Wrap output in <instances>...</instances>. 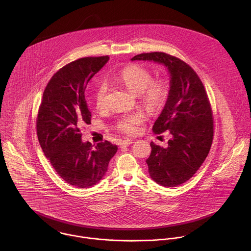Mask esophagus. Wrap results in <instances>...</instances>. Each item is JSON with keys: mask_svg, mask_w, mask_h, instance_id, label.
Listing matches in <instances>:
<instances>
[{"mask_svg": "<svg viewBox=\"0 0 251 251\" xmlns=\"http://www.w3.org/2000/svg\"><path fill=\"white\" fill-rule=\"evenodd\" d=\"M132 143H133L132 139H125L120 143V145H121V147H126V146H129Z\"/></svg>", "mask_w": 251, "mask_h": 251, "instance_id": "obj_1", "label": "esophagus"}]
</instances>
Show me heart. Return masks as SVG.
I'll return each instance as SVG.
<instances>
[{"label": "heart", "instance_id": "b5f03b06", "mask_svg": "<svg viewBox=\"0 0 251 251\" xmlns=\"http://www.w3.org/2000/svg\"><path fill=\"white\" fill-rule=\"evenodd\" d=\"M112 78L137 95L144 107L151 113L160 111L167 101L170 91L167 81L160 78L152 79L151 72L140 65H128L113 74ZM107 83L100 82L94 94L95 104L99 110H103L107 106ZM142 121L143 115L129 114L116 122V128L126 134H134Z\"/></svg>", "mask_w": 251, "mask_h": 251}]
</instances>
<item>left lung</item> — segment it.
Listing matches in <instances>:
<instances>
[{"label": "left lung", "mask_w": 251, "mask_h": 251, "mask_svg": "<svg viewBox=\"0 0 251 251\" xmlns=\"http://www.w3.org/2000/svg\"><path fill=\"white\" fill-rule=\"evenodd\" d=\"M131 60L163 64L170 73L169 96L152 130L155 134L168 130L172 137L165 148L151 142L146 162L151 179L175 187L197 172L213 144L214 117L207 92L194 70L175 56L151 52Z\"/></svg>", "instance_id": "left-lung-1"}]
</instances>
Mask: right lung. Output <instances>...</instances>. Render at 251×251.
I'll return each mask as SVG.
<instances>
[{"mask_svg": "<svg viewBox=\"0 0 251 251\" xmlns=\"http://www.w3.org/2000/svg\"><path fill=\"white\" fill-rule=\"evenodd\" d=\"M108 56L86 57L66 65L49 80L36 117V133L51 165L69 184L90 187L107 172L117 145L83 143L80 127L91 124L85 89Z\"/></svg>", "mask_w": 251, "mask_h": 251, "instance_id": "right-lung-1", "label": "right lung"}]
</instances>
